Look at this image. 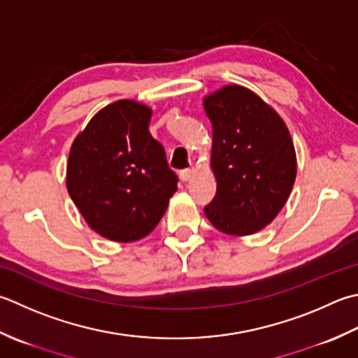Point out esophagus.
Wrapping results in <instances>:
<instances>
[{
    "instance_id": "1",
    "label": "esophagus",
    "mask_w": 358,
    "mask_h": 358,
    "mask_svg": "<svg viewBox=\"0 0 358 358\" xmlns=\"http://www.w3.org/2000/svg\"><path fill=\"white\" fill-rule=\"evenodd\" d=\"M194 169H185V171H181L180 172V178L181 180H183V181H189V180H191L192 177H194Z\"/></svg>"
}]
</instances>
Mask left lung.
<instances>
[{"mask_svg": "<svg viewBox=\"0 0 358 358\" xmlns=\"http://www.w3.org/2000/svg\"><path fill=\"white\" fill-rule=\"evenodd\" d=\"M213 125L217 192L205 206L213 227L250 236L281 213L296 178V152L278 111L247 87L225 85L203 97Z\"/></svg>", "mask_w": 358, "mask_h": 358, "instance_id": "obj_1", "label": "left lung"}]
</instances>
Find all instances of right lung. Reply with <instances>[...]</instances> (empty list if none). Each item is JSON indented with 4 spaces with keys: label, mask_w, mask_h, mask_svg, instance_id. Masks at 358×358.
<instances>
[{
    "label": "right lung",
    "mask_w": 358,
    "mask_h": 358,
    "mask_svg": "<svg viewBox=\"0 0 358 358\" xmlns=\"http://www.w3.org/2000/svg\"><path fill=\"white\" fill-rule=\"evenodd\" d=\"M150 119L145 103H108L69 149V197L87 225L108 241L135 242L152 233L178 189L163 145L149 131Z\"/></svg>",
    "instance_id": "obj_1"
}]
</instances>
